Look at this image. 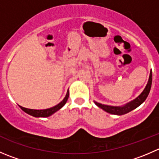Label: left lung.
Segmentation results:
<instances>
[{"mask_svg":"<svg viewBox=\"0 0 159 159\" xmlns=\"http://www.w3.org/2000/svg\"><path fill=\"white\" fill-rule=\"evenodd\" d=\"M152 70H151L148 83H147V85L145 86V89L143 90V91H142V92L141 93V94H139L136 98H134V100L131 101V102H129V103L125 104V105H121V106H111V105H103V104L98 103V102H95V101H94V102L98 107H99V108H102V109L105 111L108 112V113L111 114V115H125V114L129 113V112L131 111L132 110L135 109L136 108L140 106V105H142L145 100H146L149 92H150L151 87H152Z\"/></svg>","mask_w":159,"mask_h":159,"instance_id":"obj_1","label":"left lung"}]
</instances>
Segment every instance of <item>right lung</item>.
Instances as JSON below:
<instances>
[{
	"mask_svg": "<svg viewBox=\"0 0 159 159\" xmlns=\"http://www.w3.org/2000/svg\"><path fill=\"white\" fill-rule=\"evenodd\" d=\"M68 97H69V91L68 90L67 91V94L65 95V98L61 101L59 104H57L55 106L52 107V108H47V109H42V110H36V109H30V108H24V107L19 105L20 108L24 111L25 112H26L28 115H31V116L36 117V118H46V117H49L51 115H52L53 114L55 113L56 111H57L58 110H60L64 105L66 104L67 101H68Z\"/></svg>",
	"mask_w": 159,
	"mask_h": 159,
	"instance_id": "1",
	"label": "right lung"
}]
</instances>
